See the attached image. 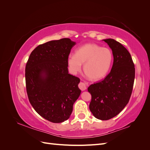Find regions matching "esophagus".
Masks as SVG:
<instances>
[{
    "label": "esophagus",
    "mask_w": 150,
    "mask_h": 150,
    "mask_svg": "<svg viewBox=\"0 0 150 150\" xmlns=\"http://www.w3.org/2000/svg\"><path fill=\"white\" fill-rule=\"evenodd\" d=\"M87 83L86 82H83V81H81L79 83L78 86H79V88L81 90V91H84L87 88Z\"/></svg>",
    "instance_id": "34e87169"
}]
</instances>
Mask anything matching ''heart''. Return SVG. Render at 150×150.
Wrapping results in <instances>:
<instances>
[{"label": "heart", "mask_w": 150, "mask_h": 150, "mask_svg": "<svg viewBox=\"0 0 150 150\" xmlns=\"http://www.w3.org/2000/svg\"><path fill=\"white\" fill-rule=\"evenodd\" d=\"M113 61L110 49L102 47L93 43L86 44L76 50L75 55L70 54L67 64L72 73L81 71L84 65V72L92 80L103 78L110 71Z\"/></svg>", "instance_id": "heart-1"}]
</instances>
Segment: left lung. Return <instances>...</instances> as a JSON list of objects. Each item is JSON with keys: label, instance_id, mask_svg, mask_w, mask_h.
Wrapping results in <instances>:
<instances>
[{"label": "left lung", "instance_id": "1", "mask_svg": "<svg viewBox=\"0 0 150 150\" xmlns=\"http://www.w3.org/2000/svg\"><path fill=\"white\" fill-rule=\"evenodd\" d=\"M104 41L112 49V67L105 78L91 84L88 90L91 94L90 111L96 118L108 120L118 115L128 103L135 68L130 53L121 43L112 39Z\"/></svg>", "mask_w": 150, "mask_h": 150}]
</instances>
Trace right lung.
Listing matches in <instances>:
<instances>
[{
	"label": "right lung",
	"instance_id": "add662e5",
	"mask_svg": "<svg viewBox=\"0 0 150 150\" xmlns=\"http://www.w3.org/2000/svg\"><path fill=\"white\" fill-rule=\"evenodd\" d=\"M75 44L68 38L40 44L25 66L30 103L40 116L55 123L69 118L81 92L80 79L68 73L67 58Z\"/></svg>",
	"mask_w": 150,
	"mask_h": 150
}]
</instances>
